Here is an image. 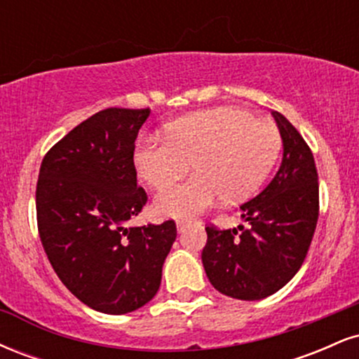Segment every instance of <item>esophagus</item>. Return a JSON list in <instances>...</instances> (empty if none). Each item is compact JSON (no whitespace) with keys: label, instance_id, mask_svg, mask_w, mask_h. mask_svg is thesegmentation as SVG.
Returning <instances> with one entry per match:
<instances>
[{"label":"esophagus","instance_id":"obj_1","mask_svg":"<svg viewBox=\"0 0 359 359\" xmlns=\"http://www.w3.org/2000/svg\"><path fill=\"white\" fill-rule=\"evenodd\" d=\"M191 224H192L191 219H179L177 221V229H179V231H184V229Z\"/></svg>","mask_w":359,"mask_h":359}]
</instances>
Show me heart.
<instances>
[{"instance_id": "obj_1", "label": "heart", "mask_w": 359, "mask_h": 359, "mask_svg": "<svg viewBox=\"0 0 359 359\" xmlns=\"http://www.w3.org/2000/svg\"><path fill=\"white\" fill-rule=\"evenodd\" d=\"M282 150L278 128L250 111L221 106L187 114L165 126V138L138 140L135 163L148 185L163 189L187 174L196 175L156 197L165 216H194L217 197L241 203L262 187Z\"/></svg>"}]
</instances>
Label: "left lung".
<instances>
[{
  "label": "left lung",
  "mask_w": 359,
  "mask_h": 359,
  "mask_svg": "<svg viewBox=\"0 0 359 359\" xmlns=\"http://www.w3.org/2000/svg\"><path fill=\"white\" fill-rule=\"evenodd\" d=\"M283 158L273 180L240 205L248 228L205 226L203 265L216 290L240 300L275 294L302 266L319 217V182L311 148L288 119L273 111Z\"/></svg>",
  "instance_id": "obj_1"
}]
</instances>
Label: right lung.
Returning <instances> with one entry per match:
<instances>
[{
    "mask_svg": "<svg viewBox=\"0 0 359 359\" xmlns=\"http://www.w3.org/2000/svg\"><path fill=\"white\" fill-rule=\"evenodd\" d=\"M150 108H108L47 151L36 182V226L52 269L81 302L126 314L150 302L177 238L174 219L126 228L148 196L137 185L135 140Z\"/></svg>",
    "mask_w": 359,
    "mask_h": 359,
    "instance_id": "add662e5",
    "label": "right lung"
}]
</instances>
